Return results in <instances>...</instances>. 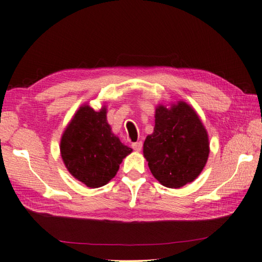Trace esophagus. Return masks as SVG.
I'll return each mask as SVG.
<instances>
[{"label": "esophagus", "mask_w": 262, "mask_h": 262, "mask_svg": "<svg viewBox=\"0 0 262 262\" xmlns=\"http://www.w3.org/2000/svg\"><path fill=\"white\" fill-rule=\"evenodd\" d=\"M131 146L132 148L137 150V152H140L141 148H143V143H141V141H137V143H134Z\"/></svg>", "instance_id": "1"}]
</instances>
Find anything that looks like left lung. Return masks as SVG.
<instances>
[{
	"instance_id": "1",
	"label": "left lung",
	"mask_w": 262,
	"mask_h": 262,
	"mask_svg": "<svg viewBox=\"0 0 262 262\" xmlns=\"http://www.w3.org/2000/svg\"><path fill=\"white\" fill-rule=\"evenodd\" d=\"M208 154L207 131L190 104L178 101L170 108L158 105L154 132L144 143V157L162 185L178 189L193 182L206 166Z\"/></svg>"
}]
</instances>
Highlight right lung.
Returning a JSON list of instances; mask_svg holds the SVG:
<instances>
[{
	"label": "right lung",
	"instance_id": "right-lung-1",
	"mask_svg": "<svg viewBox=\"0 0 262 262\" xmlns=\"http://www.w3.org/2000/svg\"><path fill=\"white\" fill-rule=\"evenodd\" d=\"M59 149L69 172L92 189L112 181L132 152L112 132L105 105L95 112L89 104L81 105L68 124Z\"/></svg>",
	"mask_w": 262,
	"mask_h": 262
}]
</instances>
